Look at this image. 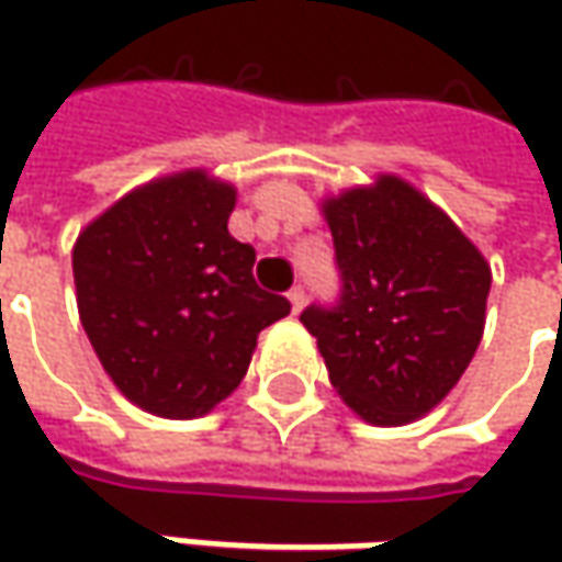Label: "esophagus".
Wrapping results in <instances>:
<instances>
[{
    "instance_id": "esophagus-1",
    "label": "esophagus",
    "mask_w": 562,
    "mask_h": 562,
    "mask_svg": "<svg viewBox=\"0 0 562 562\" xmlns=\"http://www.w3.org/2000/svg\"><path fill=\"white\" fill-rule=\"evenodd\" d=\"M288 300H291V310L293 315H296L303 306H306V291H303V288H293V291L288 293Z\"/></svg>"
}]
</instances>
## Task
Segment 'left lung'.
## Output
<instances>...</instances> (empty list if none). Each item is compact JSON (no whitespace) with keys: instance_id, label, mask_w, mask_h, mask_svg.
<instances>
[{"instance_id":"left-lung-1","label":"left lung","mask_w":562,"mask_h":562,"mask_svg":"<svg viewBox=\"0 0 562 562\" xmlns=\"http://www.w3.org/2000/svg\"><path fill=\"white\" fill-rule=\"evenodd\" d=\"M344 293L337 310L300 315L328 378L359 419H422L463 378L482 335L491 266L457 222L406 178L325 196Z\"/></svg>"}]
</instances>
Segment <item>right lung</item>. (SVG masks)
<instances>
[{
  "mask_svg": "<svg viewBox=\"0 0 562 562\" xmlns=\"http://www.w3.org/2000/svg\"><path fill=\"white\" fill-rule=\"evenodd\" d=\"M237 187L184 168L127 190L80 227L77 315L112 384L143 413L200 419L244 381L259 331L291 313L231 237Z\"/></svg>",
  "mask_w": 562,
  "mask_h": 562,
  "instance_id": "1",
  "label": "right lung"
}]
</instances>
